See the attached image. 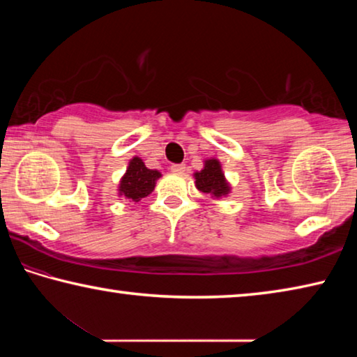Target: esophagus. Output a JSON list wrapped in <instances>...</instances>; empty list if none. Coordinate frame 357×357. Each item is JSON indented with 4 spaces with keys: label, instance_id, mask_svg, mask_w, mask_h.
Instances as JSON below:
<instances>
[{
    "label": "esophagus",
    "instance_id": "34e87169",
    "mask_svg": "<svg viewBox=\"0 0 357 357\" xmlns=\"http://www.w3.org/2000/svg\"><path fill=\"white\" fill-rule=\"evenodd\" d=\"M185 170H187V167L184 164H174V165H172V172L174 174H184Z\"/></svg>",
    "mask_w": 357,
    "mask_h": 357
}]
</instances>
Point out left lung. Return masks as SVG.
<instances>
[{
    "instance_id": "1",
    "label": "left lung",
    "mask_w": 357,
    "mask_h": 357,
    "mask_svg": "<svg viewBox=\"0 0 357 357\" xmlns=\"http://www.w3.org/2000/svg\"><path fill=\"white\" fill-rule=\"evenodd\" d=\"M195 185L203 193H211L214 198L227 197L231 187L227 183L225 174L222 172V165L217 159L204 160V168L195 174Z\"/></svg>"
}]
</instances>
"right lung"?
I'll return each instance as SVG.
<instances>
[{"instance_id": "obj_1", "label": "right lung", "mask_w": 357, "mask_h": 357, "mask_svg": "<svg viewBox=\"0 0 357 357\" xmlns=\"http://www.w3.org/2000/svg\"><path fill=\"white\" fill-rule=\"evenodd\" d=\"M162 176L160 172L149 170L140 157L130 159L128 170L119 181V195L132 203H138L154 190L155 181Z\"/></svg>"}]
</instances>
